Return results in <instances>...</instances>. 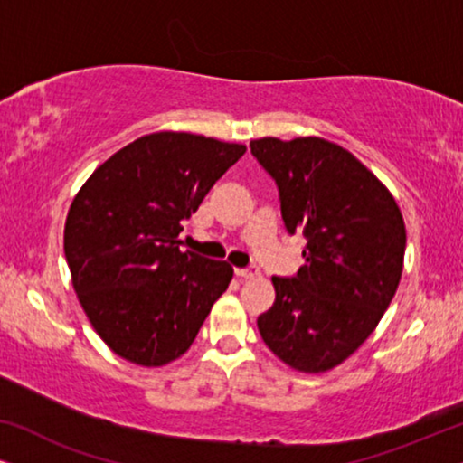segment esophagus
I'll return each instance as SVG.
<instances>
[{
	"label": "esophagus",
	"mask_w": 463,
	"mask_h": 463,
	"mask_svg": "<svg viewBox=\"0 0 463 463\" xmlns=\"http://www.w3.org/2000/svg\"><path fill=\"white\" fill-rule=\"evenodd\" d=\"M236 276H240V278H257L259 269L257 268H236Z\"/></svg>",
	"instance_id": "obj_1"
}]
</instances>
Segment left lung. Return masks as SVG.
<instances>
[{
    "instance_id": "8db88e82",
    "label": "left lung",
    "mask_w": 463,
    "mask_h": 463,
    "mask_svg": "<svg viewBox=\"0 0 463 463\" xmlns=\"http://www.w3.org/2000/svg\"><path fill=\"white\" fill-rule=\"evenodd\" d=\"M276 181L288 233L306 265L271 278L276 301L257 318L265 345L290 369L325 373L375 331L402 276L407 232L388 187L350 151L318 137L250 141Z\"/></svg>"
}]
</instances>
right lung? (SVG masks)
<instances>
[{"mask_svg":"<svg viewBox=\"0 0 463 463\" xmlns=\"http://www.w3.org/2000/svg\"><path fill=\"white\" fill-rule=\"evenodd\" d=\"M244 151L189 132H154L116 151L73 198L65 223L73 288L118 356L173 363L230 287V263L181 252L176 238Z\"/></svg>","mask_w":463,"mask_h":463,"instance_id":"1","label":"right lung"}]
</instances>
